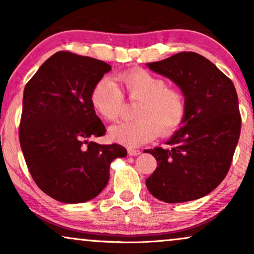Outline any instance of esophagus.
I'll return each mask as SVG.
<instances>
[{
    "label": "esophagus",
    "mask_w": 254,
    "mask_h": 254,
    "mask_svg": "<svg viewBox=\"0 0 254 254\" xmlns=\"http://www.w3.org/2000/svg\"><path fill=\"white\" fill-rule=\"evenodd\" d=\"M140 154H141V151L136 150V149H128V155L129 156H137Z\"/></svg>",
    "instance_id": "1"
}]
</instances>
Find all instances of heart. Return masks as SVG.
Masks as SVG:
<instances>
[{
    "label": "heart",
    "instance_id": "b5f03b06",
    "mask_svg": "<svg viewBox=\"0 0 254 254\" xmlns=\"http://www.w3.org/2000/svg\"><path fill=\"white\" fill-rule=\"evenodd\" d=\"M130 100H140L136 120L113 126L110 134L127 147H137L154 140L159 131L171 133L179 126L186 111L185 98L178 90L168 88V82L143 69H131L118 76ZM93 109L103 119H119L125 96L110 77H102L90 93Z\"/></svg>",
    "mask_w": 254,
    "mask_h": 254
}]
</instances>
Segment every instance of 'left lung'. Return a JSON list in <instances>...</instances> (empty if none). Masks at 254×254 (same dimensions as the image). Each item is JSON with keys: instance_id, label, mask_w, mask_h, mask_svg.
Segmentation results:
<instances>
[{"instance_id": "1", "label": "left lung", "mask_w": 254, "mask_h": 254, "mask_svg": "<svg viewBox=\"0 0 254 254\" xmlns=\"http://www.w3.org/2000/svg\"><path fill=\"white\" fill-rule=\"evenodd\" d=\"M147 65L182 89L186 111L168 147L144 150L157 161L145 185L156 199L168 203L200 199L225 178L238 143L242 118L235 85L194 52Z\"/></svg>"}]
</instances>
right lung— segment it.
<instances>
[{
    "instance_id": "add662e5",
    "label": "right lung",
    "mask_w": 254,
    "mask_h": 254,
    "mask_svg": "<svg viewBox=\"0 0 254 254\" xmlns=\"http://www.w3.org/2000/svg\"><path fill=\"white\" fill-rule=\"evenodd\" d=\"M111 70L106 62L58 52L41 64L24 89L19 142L38 187L64 203L96 197L110 179L123 145L89 141L105 134L90 93Z\"/></svg>"
}]
</instances>
